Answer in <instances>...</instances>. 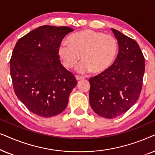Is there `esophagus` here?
Returning <instances> with one entry per match:
<instances>
[{"instance_id": "obj_1", "label": "esophagus", "mask_w": 155, "mask_h": 155, "mask_svg": "<svg viewBox=\"0 0 155 155\" xmlns=\"http://www.w3.org/2000/svg\"><path fill=\"white\" fill-rule=\"evenodd\" d=\"M75 78H76V80H80L84 79V77H82V76L76 75V76H75Z\"/></svg>"}]
</instances>
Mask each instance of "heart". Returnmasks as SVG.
<instances>
[{
    "label": "heart",
    "mask_w": 155,
    "mask_h": 155,
    "mask_svg": "<svg viewBox=\"0 0 155 155\" xmlns=\"http://www.w3.org/2000/svg\"><path fill=\"white\" fill-rule=\"evenodd\" d=\"M69 43L63 42L58 48V54L63 65L73 68L80 61L77 68L80 73H101L111 66L118 52V43L111 35L90 29L71 35Z\"/></svg>",
    "instance_id": "obj_1"
}]
</instances>
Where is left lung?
<instances>
[{"instance_id":"8db88e82","label":"left lung","mask_w":155,"mask_h":155,"mask_svg":"<svg viewBox=\"0 0 155 155\" xmlns=\"http://www.w3.org/2000/svg\"><path fill=\"white\" fill-rule=\"evenodd\" d=\"M111 31L118 41L117 57L109 68L89 80L91 107L107 118L120 116L135 104L140 94L145 69L138 44L115 29Z\"/></svg>"}]
</instances>
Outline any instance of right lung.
I'll return each mask as SVG.
<instances>
[{"label":"right lung","instance_id":"right-lung-1","mask_svg":"<svg viewBox=\"0 0 155 155\" xmlns=\"http://www.w3.org/2000/svg\"><path fill=\"white\" fill-rule=\"evenodd\" d=\"M68 27L40 26L17 41L10 61L15 93L31 112L51 117L67 107L77 84L75 76L61 64L58 48Z\"/></svg>","mask_w":155,"mask_h":155}]
</instances>
